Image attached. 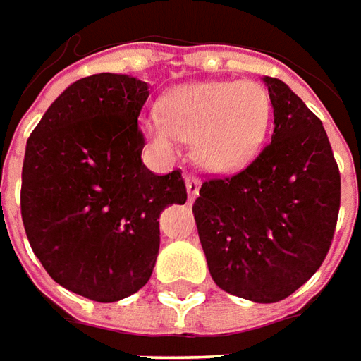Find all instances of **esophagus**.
Instances as JSON below:
<instances>
[{
	"label": "esophagus",
	"instance_id": "34e87169",
	"mask_svg": "<svg viewBox=\"0 0 361 361\" xmlns=\"http://www.w3.org/2000/svg\"><path fill=\"white\" fill-rule=\"evenodd\" d=\"M185 186H186V194H188V200L192 202L198 192H200V180L192 175H186L185 176Z\"/></svg>",
	"mask_w": 361,
	"mask_h": 361
}]
</instances>
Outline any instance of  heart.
Instances as JSON below:
<instances>
[{
  "label": "heart",
  "mask_w": 361,
  "mask_h": 361,
  "mask_svg": "<svg viewBox=\"0 0 361 361\" xmlns=\"http://www.w3.org/2000/svg\"><path fill=\"white\" fill-rule=\"evenodd\" d=\"M272 101L257 81H196L171 89L161 112L142 120V134L163 157L194 145L202 167L227 173L243 167L267 135Z\"/></svg>",
  "instance_id": "b5f03b06"
}]
</instances>
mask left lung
Returning <instances> with one entry per match:
<instances>
[{"label": "left lung", "instance_id": "1", "mask_svg": "<svg viewBox=\"0 0 361 361\" xmlns=\"http://www.w3.org/2000/svg\"><path fill=\"white\" fill-rule=\"evenodd\" d=\"M262 81L274 109L272 142L241 173L206 180L192 212L214 282L276 303L307 282L331 249L340 173L323 122L283 81Z\"/></svg>", "mask_w": 361, "mask_h": 361}]
</instances>
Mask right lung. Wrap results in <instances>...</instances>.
Segmentation results:
<instances>
[{"label":"right lung","mask_w":361,"mask_h":361,"mask_svg":"<svg viewBox=\"0 0 361 361\" xmlns=\"http://www.w3.org/2000/svg\"><path fill=\"white\" fill-rule=\"evenodd\" d=\"M149 85L126 73L78 79L32 130L23 161L21 216L32 252L54 282L99 303L152 278L159 216L185 204L180 171L142 161L137 116Z\"/></svg>","instance_id":"right-lung-1"}]
</instances>
